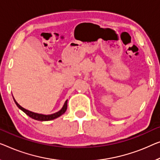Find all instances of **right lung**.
<instances>
[{
    "label": "right lung",
    "mask_w": 160,
    "mask_h": 160,
    "mask_svg": "<svg viewBox=\"0 0 160 160\" xmlns=\"http://www.w3.org/2000/svg\"><path fill=\"white\" fill-rule=\"evenodd\" d=\"M13 100H14V102H15V103L16 104V106H18V108H20L21 111L24 112V113L28 115L29 117H31L33 119H35V120H37V121H51V120H53L54 118H57L59 117V116L62 115L63 113H65V111L67 110V108H68V100L65 101V104H64V106L62 108L60 111H59L58 112H57V113H54L53 114H50V115H44V114H39V113H34V112H32L28 110H27V109L23 108V107H21L20 105H19L17 102L16 101V100L14 99L13 98Z\"/></svg>",
    "instance_id": "add662e5"
}]
</instances>
